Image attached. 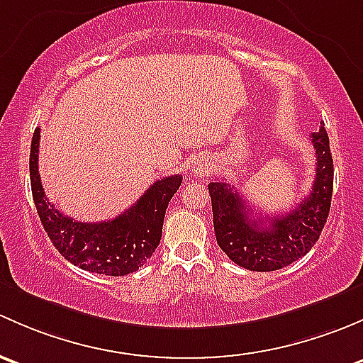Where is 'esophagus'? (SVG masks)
<instances>
[{"mask_svg":"<svg viewBox=\"0 0 363 363\" xmlns=\"http://www.w3.org/2000/svg\"><path fill=\"white\" fill-rule=\"evenodd\" d=\"M208 167H209L208 160H197L196 166H194V171H196V174H206Z\"/></svg>","mask_w":363,"mask_h":363,"instance_id":"34e87169","label":"esophagus"}]
</instances>
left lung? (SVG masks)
Returning <instances> with one entry per match:
<instances>
[{
  "instance_id": "obj_1",
  "label": "left lung",
  "mask_w": 363,
  "mask_h": 363,
  "mask_svg": "<svg viewBox=\"0 0 363 363\" xmlns=\"http://www.w3.org/2000/svg\"><path fill=\"white\" fill-rule=\"evenodd\" d=\"M309 138L316 152L315 182L309 196L286 215L253 218L233 185L208 183L216 242L233 262L248 271L267 272L286 267L304 257L323 230L330 211L334 160L323 124Z\"/></svg>"
}]
</instances>
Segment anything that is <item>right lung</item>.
Listing matches in <instances>:
<instances>
[{
    "mask_svg": "<svg viewBox=\"0 0 363 363\" xmlns=\"http://www.w3.org/2000/svg\"><path fill=\"white\" fill-rule=\"evenodd\" d=\"M40 127L33 134L29 155L33 201L57 252L84 271L125 276L138 271L159 246L171 197L182 185V174L157 180L122 215L106 222H78L48 203L38 173Z\"/></svg>",
    "mask_w": 363,
    "mask_h": 363,
    "instance_id": "right-lung-1",
    "label": "right lung"
}]
</instances>
